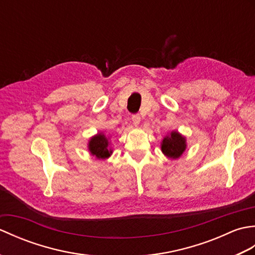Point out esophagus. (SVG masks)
<instances>
[{
	"label": "esophagus",
	"instance_id": "1",
	"mask_svg": "<svg viewBox=\"0 0 255 255\" xmlns=\"http://www.w3.org/2000/svg\"><path fill=\"white\" fill-rule=\"evenodd\" d=\"M131 119H132V122H133L134 125H136V126H137V125H139L140 121H141V118H140L139 114H134V115H132Z\"/></svg>",
	"mask_w": 255,
	"mask_h": 255
}]
</instances>
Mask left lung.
Segmentation results:
<instances>
[{"label": "left lung", "instance_id": "1", "mask_svg": "<svg viewBox=\"0 0 255 255\" xmlns=\"http://www.w3.org/2000/svg\"><path fill=\"white\" fill-rule=\"evenodd\" d=\"M185 148V138L182 137L181 134L176 131H172L170 136L165 137L161 145L162 152L172 159L180 158Z\"/></svg>", "mask_w": 255, "mask_h": 255}]
</instances>
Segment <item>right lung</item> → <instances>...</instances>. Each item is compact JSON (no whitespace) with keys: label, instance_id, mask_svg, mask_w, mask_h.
<instances>
[{"label":"right lung","instance_id":"1","mask_svg":"<svg viewBox=\"0 0 255 255\" xmlns=\"http://www.w3.org/2000/svg\"><path fill=\"white\" fill-rule=\"evenodd\" d=\"M89 149L91 153L99 159H106L112 153V150L108 149V140L102 133H99L90 140Z\"/></svg>","mask_w":255,"mask_h":255}]
</instances>
